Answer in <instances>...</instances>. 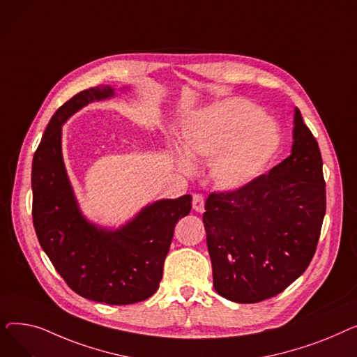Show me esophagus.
I'll list each match as a JSON object with an SVG mask.
<instances>
[{"label": "esophagus", "instance_id": "esophagus-1", "mask_svg": "<svg viewBox=\"0 0 357 357\" xmlns=\"http://www.w3.org/2000/svg\"><path fill=\"white\" fill-rule=\"evenodd\" d=\"M192 208L197 213H204V197H202V194H194V197H192Z\"/></svg>", "mask_w": 357, "mask_h": 357}]
</instances>
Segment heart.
Here are the masks:
<instances>
[{
    "mask_svg": "<svg viewBox=\"0 0 357 357\" xmlns=\"http://www.w3.org/2000/svg\"><path fill=\"white\" fill-rule=\"evenodd\" d=\"M245 100H227L195 117L182 135L186 155L211 159L210 172L217 186L237 190L252 182L269 162L279 143L276 124ZM190 171L188 159H181Z\"/></svg>",
    "mask_w": 357,
    "mask_h": 357,
    "instance_id": "1",
    "label": "heart"
}]
</instances>
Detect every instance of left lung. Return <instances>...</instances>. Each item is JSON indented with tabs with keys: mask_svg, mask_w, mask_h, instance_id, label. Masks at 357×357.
I'll return each instance as SVG.
<instances>
[{
	"mask_svg": "<svg viewBox=\"0 0 357 357\" xmlns=\"http://www.w3.org/2000/svg\"><path fill=\"white\" fill-rule=\"evenodd\" d=\"M324 215L320 147L296 108L292 153L241 188L205 201L215 291L240 304L285 291L311 264Z\"/></svg>",
	"mask_w": 357,
	"mask_h": 357,
	"instance_id": "8db88e82",
	"label": "left lung"
}]
</instances>
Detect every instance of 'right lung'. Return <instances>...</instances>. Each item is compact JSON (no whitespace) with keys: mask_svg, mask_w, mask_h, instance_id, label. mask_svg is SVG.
<instances>
[{"mask_svg":"<svg viewBox=\"0 0 357 357\" xmlns=\"http://www.w3.org/2000/svg\"><path fill=\"white\" fill-rule=\"evenodd\" d=\"M112 96L108 85L84 89L54 112L33 156L31 215L42 249L72 291L96 303L128 305L158 291L175 226L190 214L192 197L150 204L116 231L82 217L62 159V124L88 102Z\"/></svg>","mask_w":357,"mask_h":357,"instance_id":"obj_1","label":"right lung"}]
</instances>
